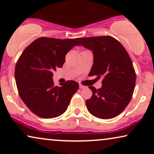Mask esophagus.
Segmentation results:
<instances>
[{
  "instance_id": "34e87169",
  "label": "esophagus",
  "mask_w": 154,
  "mask_h": 154,
  "mask_svg": "<svg viewBox=\"0 0 154 154\" xmlns=\"http://www.w3.org/2000/svg\"><path fill=\"white\" fill-rule=\"evenodd\" d=\"M79 88H81V89H84V88H86V86L83 85L82 84H79Z\"/></svg>"
}]
</instances>
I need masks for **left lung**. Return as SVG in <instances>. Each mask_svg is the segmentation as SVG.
Returning <instances> with one entry per match:
<instances>
[{"mask_svg": "<svg viewBox=\"0 0 154 154\" xmlns=\"http://www.w3.org/2000/svg\"><path fill=\"white\" fill-rule=\"evenodd\" d=\"M77 41L93 53L88 75L103 78L100 89L89 86L92 95L86 100L88 111L102 119L117 116L129 104L135 85V71L129 54L119 41L109 35L78 38Z\"/></svg>", "mask_w": 154, "mask_h": 154, "instance_id": "left-lung-1", "label": "left lung"}]
</instances>
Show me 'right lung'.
<instances>
[{"label": "right lung", "mask_w": 154, "mask_h": 154, "mask_svg": "<svg viewBox=\"0 0 154 154\" xmlns=\"http://www.w3.org/2000/svg\"><path fill=\"white\" fill-rule=\"evenodd\" d=\"M75 45V39L41 37L31 43L21 54L14 70L19 94L31 112L43 119L64 113L79 84L67 81L55 86L53 71L62 68L65 57Z\"/></svg>", "instance_id": "add662e5"}]
</instances>
